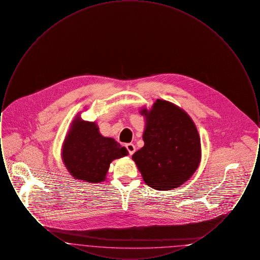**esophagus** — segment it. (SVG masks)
<instances>
[{
  "mask_svg": "<svg viewBox=\"0 0 260 260\" xmlns=\"http://www.w3.org/2000/svg\"><path fill=\"white\" fill-rule=\"evenodd\" d=\"M125 148L128 151V154H129V155H133V154L136 152V146H135L134 144H132V143L125 144Z\"/></svg>",
  "mask_w": 260,
  "mask_h": 260,
  "instance_id": "obj_1",
  "label": "esophagus"
}]
</instances>
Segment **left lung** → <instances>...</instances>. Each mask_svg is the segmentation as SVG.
Wrapping results in <instances>:
<instances>
[{
	"label": "left lung",
	"mask_w": 260,
	"mask_h": 260,
	"mask_svg": "<svg viewBox=\"0 0 260 260\" xmlns=\"http://www.w3.org/2000/svg\"><path fill=\"white\" fill-rule=\"evenodd\" d=\"M146 117L144 146L133 160L147 185L171 190L183 184L196 172L201 160V140L189 115L173 103L158 99Z\"/></svg>",
	"instance_id": "1"
}]
</instances>
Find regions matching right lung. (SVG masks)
<instances>
[{"instance_id": "1", "label": "right lung", "mask_w": 260, "mask_h": 260, "mask_svg": "<svg viewBox=\"0 0 260 260\" xmlns=\"http://www.w3.org/2000/svg\"><path fill=\"white\" fill-rule=\"evenodd\" d=\"M127 155V150L111 137L99 134L95 123L77 117L66 136L62 160L71 175L79 180L99 183L105 180L110 162Z\"/></svg>"}]
</instances>
